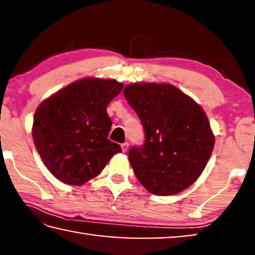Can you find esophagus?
Instances as JSON below:
<instances>
[{
	"mask_svg": "<svg viewBox=\"0 0 255 255\" xmlns=\"http://www.w3.org/2000/svg\"><path fill=\"white\" fill-rule=\"evenodd\" d=\"M128 147H129V144L128 143H124V144H122V149H123V152L124 153H126L127 150H128Z\"/></svg>",
	"mask_w": 255,
	"mask_h": 255,
	"instance_id": "esophagus-1",
	"label": "esophagus"
}]
</instances>
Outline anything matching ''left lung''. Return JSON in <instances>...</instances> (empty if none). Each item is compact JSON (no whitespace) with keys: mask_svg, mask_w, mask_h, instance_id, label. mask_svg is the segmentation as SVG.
<instances>
[{"mask_svg":"<svg viewBox=\"0 0 255 255\" xmlns=\"http://www.w3.org/2000/svg\"><path fill=\"white\" fill-rule=\"evenodd\" d=\"M124 94L145 131V144L132 146L128 154L138 181L156 196L189 188L205 170L215 145L204 109L170 83L128 84Z\"/></svg>","mask_w":255,"mask_h":255,"instance_id":"left-lung-1","label":"left lung"}]
</instances>
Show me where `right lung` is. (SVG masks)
<instances>
[{
	"mask_svg": "<svg viewBox=\"0 0 255 255\" xmlns=\"http://www.w3.org/2000/svg\"><path fill=\"white\" fill-rule=\"evenodd\" d=\"M123 88L112 79L84 77L38 106L33 143L55 178L82 185L100 174L110 158L122 152L118 144L108 139L112 122L107 107Z\"/></svg>",
	"mask_w": 255,
	"mask_h": 255,
	"instance_id": "add662e5",
	"label": "right lung"
}]
</instances>
